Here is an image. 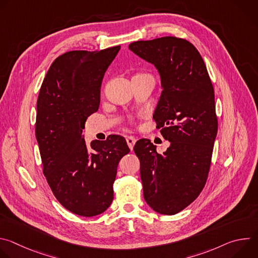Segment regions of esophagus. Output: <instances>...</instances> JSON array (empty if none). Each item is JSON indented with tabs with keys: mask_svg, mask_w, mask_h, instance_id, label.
<instances>
[{
	"mask_svg": "<svg viewBox=\"0 0 258 258\" xmlns=\"http://www.w3.org/2000/svg\"><path fill=\"white\" fill-rule=\"evenodd\" d=\"M136 141H137L136 138H134L133 136H127V137H126V143H127V145H128L131 150H133L134 146H135V144H136Z\"/></svg>",
	"mask_w": 258,
	"mask_h": 258,
	"instance_id": "1",
	"label": "esophagus"
}]
</instances>
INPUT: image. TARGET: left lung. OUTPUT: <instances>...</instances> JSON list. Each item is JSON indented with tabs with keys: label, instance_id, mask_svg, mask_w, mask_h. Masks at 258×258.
Segmentation results:
<instances>
[{
	"label": "left lung",
	"instance_id": "left-lung-1",
	"mask_svg": "<svg viewBox=\"0 0 258 258\" xmlns=\"http://www.w3.org/2000/svg\"><path fill=\"white\" fill-rule=\"evenodd\" d=\"M158 70L162 92L153 118L170 146L162 154L148 139L134 151L140 159L144 198L154 211L172 215L203 190L217 134L214 91L198 50L187 40L163 36L128 46Z\"/></svg>",
	"mask_w": 258,
	"mask_h": 258
}]
</instances>
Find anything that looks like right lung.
<instances>
[{
	"instance_id": "obj_1",
	"label": "right lung",
	"mask_w": 258,
	"mask_h": 258,
	"mask_svg": "<svg viewBox=\"0 0 258 258\" xmlns=\"http://www.w3.org/2000/svg\"><path fill=\"white\" fill-rule=\"evenodd\" d=\"M120 46L101 51H70L55 59L36 102L35 137L43 172L62 206L91 217L113 200L120 159L130 152L123 137L94 140L88 148L83 130L98 111L100 90L108 66Z\"/></svg>"
}]
</instances>
